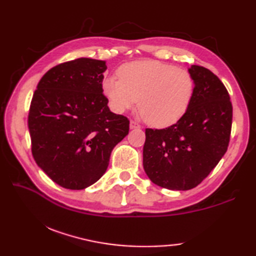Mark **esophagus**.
Segmentation results:
<instances>
[{"mask_svg":"<svg viewBox=\"0 0 256 256\" xmlns=\"http://www.w3.org/2000/svg\"><path fill=\"white\" fill-rule=\"evenodd\" d=\"M130 128H140V125L138 123H136L135 121H131L130 122Z\"/></svg>","mask_w":256,"mask_h":256,"instance_id":"34e87169","label":"esophagus"}]
</instances>
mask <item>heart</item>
I'll return each instance as SVG.
<instances>
[{"label":"heart","instance_id":"heart-1","mask_svg":"<svg viewBox=\"0 0 256 256\" xmlns=\"http://www.w3.org/2000/svg\"><path fill=\"white\" fill-rule=\"evenodd\" d=\"M118 78L106 77L102 91L116 113L136 104L146 122L155 128L175 124L187 112L194 92V81L187 70L157 60H136L122 64Z\"/></svg>","mask_w":256,"mask_h":256}]
</instances>
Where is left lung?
<instances>
[{"label":"left lung","instance_id":"1","mask_svg":"<svg viewBox=\"0 0 256 256\" xmlns=\"http://www.w3.org/2000/svg\"><path fill=\"white\" fill-rule=\"evenodd\" d=\"M194 92L176 124L145 130L143 167L155 184L189 190L204 180L226 154L230 140L232 104L224 84L209 69L188 68Z\"/></svg>","mask_w":256,"mask_h":256}]
</instances>
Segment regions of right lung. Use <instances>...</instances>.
Returning <instances> with one entry per match:
<instances>
[{
  "label": "right lung",
  "mask_w": 256,
  "mask_h": 256,
  "mask_svg": "<svg viewBox=\"0 0 256 256\" xmlns=\"http://www.w3.org/2000/svg\"><path fill=\"white\" fill-rule=\"evenodd\" d=\"M106 62L79 58L42 76L30 102L28 128L38 167L59 186L80 190L108 166L126 136L128 120L110 111L103 96Z\"/></svg>",
  "instance_id": "right-lung-1"
}]
</instances>
